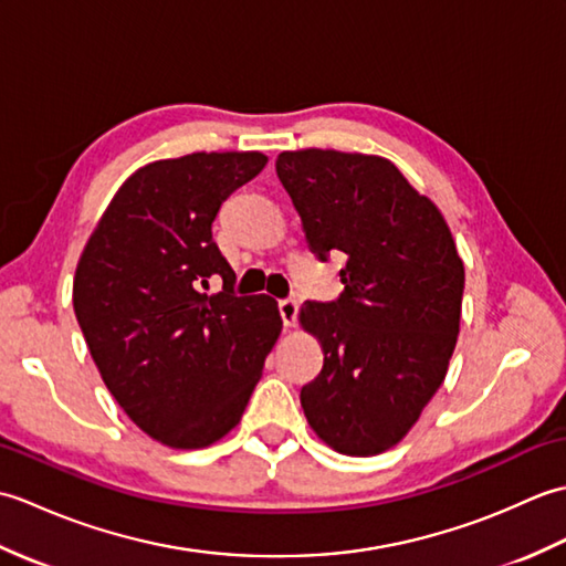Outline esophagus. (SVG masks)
Wrapping results in <instances>:
<instances>
[{
    "label": "esophagus",
    "mask_w": 566,
    "mask_h": 566,
    "mask_svg": "<svg viewBox=\"0 0 566 566\" xmlns=\"http://www.w3.org/2000/svg\"><path fill=\"white\" fill-rule=\"evenodd\" d=\"M280 316L284 321V328H294L296 326V316H298V302H294V298H282V302H280Z\"/></svg>",
    "instance_id": "esophagus-1"
}]
</instances>
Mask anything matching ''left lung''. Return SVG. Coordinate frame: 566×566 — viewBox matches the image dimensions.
Returning <instances> with one entry per match:
<instances>
[{"label":"left lung","mask_w":566,"mask_h":566,"mask_svg":"<svg viewBox=\"0 0 566 566\" xmlns=\"http://www.w3.org/2000/svg\"><path fill=\"white\" fill-rule=\"evenodd\" d=\"M276 175L321 260L347 255L345 292L306 302L298 323L323 350L302 389L316 436L340 454L387 452L448 375L462 316L464 264L440 209L379 155L284 150Z\"/></svg>","instance_id":"1"}]
</instances>
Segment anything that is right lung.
Listing matches in <instances>:
<instances>
[{
  "label": "right lung",
  "instance_id": "right-lung-1",
  "mask_svg": "<svg viewBox=\"0 0 566 566\" xmlns=\"http://www.w3.org/2000/svg\"><path fill=\"white\" fill-rule=\"evenodd\" d=\"M264 165L258 150H201L138 167L80 255L72 306L94 365L167 448L228 436L282 333L272 296L233 294L235 272L211 235L221 203ZM213 273L224 290L207 295Z\"/></svg>",
  "mask_w": 566,
  "mask_h": 566
}]
</instances>
